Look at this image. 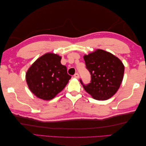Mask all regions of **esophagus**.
Segmentation results:
<instances>
[{"instance_id": "34e87169", "label": "esophagus", "mask_w": 146, "mask_h": 146, "mask_svg": "<svg viewBox=\"0 0 146 146\" xmlns=\"http://www.w3.org/2000/svg\"><path fill=\"white\" fill-rule=\"evenodd\" d=\"M74 77L76 78H79V77H80V75H79L78 73H76L74 74Z\"/></svg>"}]
</instances>
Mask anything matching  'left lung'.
I'll return each instance as SVG.
<instances>
[{"instance_id": "8db88e82", "label": "left lung", "mask_w": 146, "mask_h": 146, "mask_svg": "<svg viewBox=\"0 0 146 146\" xmlns=\"http://www.w3.org/2000/svg\"><path fill=\"white\" fill-rule=\"evenodd\" d=\"M86 67L91 74V82L84 85L88 94L96 100H106L118 91L122 82L124 65L118 57L109 52L97 49L83 56Z\"/></svg>"}]
</instances>
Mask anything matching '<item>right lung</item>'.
Here are the masks:
<instances>
[{
	"label": "right lung",
	"instance_id": "add662e5",
	"mask_svg": "<svg viewBox=\"0 0 146 146\" xmlns=\"http://www.w3.org/2000/svg\"><path fill=\"white\" fill-rule=\"evenodd\" d=\"M61 56L46 53L39 57L26 73L28 88L35 96L50 100L63 90L71 76L61 63Z\"/></svg>",
	"mask_w": 146,
	"mask_h": 146
}]
</instances>
